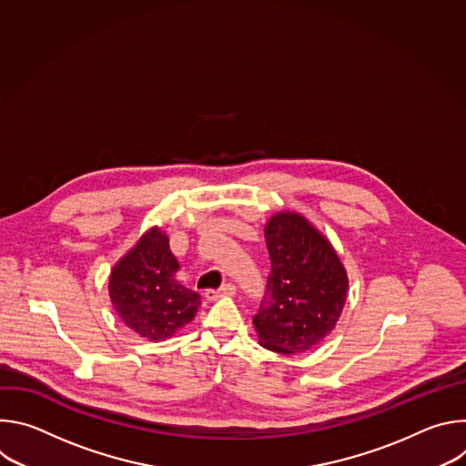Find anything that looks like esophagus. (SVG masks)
Wrapping results in <instances>:
<instances>
[{
	"label": "esophagus",
	"instance_id": "obj_1",
	"mask_svg": "<svg viewBox=\"0 0 466 466\" xmlns=\"http://www.w3.org/2000/svg\"><path fill=\"white\" fill-rule=\"evenodd\" d=\"M236 293V286L234 284H223L219 289H207L205 297L208 300H218L221 297H232Z\"/></svg>",
	"mask_w": 466,
	"mask_h": 466
}]
</instances>
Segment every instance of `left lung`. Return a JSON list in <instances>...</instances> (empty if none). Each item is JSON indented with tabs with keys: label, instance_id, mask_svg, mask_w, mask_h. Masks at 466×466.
<instances>
[{
	"label": "left lung",
	"instance_id": "1",
	"mask_svg": "<svg viewBox=\"0 0 466 466\" xmlns=\"http://www.w3.org/2000/svg\"><path fill=\"white\" fill-rule=\"evenodd\" d=\"M271 273L252 322L259 345L299 354L334 329L349 293V279L329 241L302 216L279 212L265 225Z\"/></svg>",
	"mask_w": 466,
	"mask_h": 466
}]
</instances>
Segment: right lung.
I'll return each mask as SVG.
<instances>
[{
  "label": "right lung",
  "instance_id": "right-lung-1",
  "mask_svg": "<svg viewBox=\"0 0 466 466\" xmlns=\"http://www.w3.org/2000/svg\"><path fill=\"white\" fill-rule=\"evenodd\" d=\"M177 271L169 239L157 227L114 265L108 282L112 306L138 336L164 341L195 317L201 295L184 288Z\"/></svg>",
  "mask_w": 466,
  "mask_h": 466
}]
</instances>
